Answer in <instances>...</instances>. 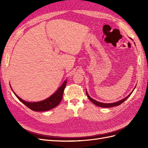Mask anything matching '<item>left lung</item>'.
Returning <instances> with one entry per match:
<instances>
[{
  "label": "left lung",
  "mask_w": 148,
  "mask_h": 148,
  "mask_svg": "<svg viewBox=\"0 0 148 148\" xmlns=\"http://www.w3.org/2000/svg\"><path fill=\"white\" fill-rule=\"evenodd\" d=\"M133 91L134 90H133ZM133 91L130 94V95L127 97L124 98V99L120 100V101H119L118 102H114V103H102V102H98V101H96V100H94L93 99H92V98L88 95L87 91H86V95H87V96L88 97V99L90 100L94 104H95L96 106H99V107H112L119 106V105H120L121 104H122V103H123L125 101H126V99H127V98L132 95V93L133 92Z\"/></svg>",
  "instance_id": "8db88e82"
}]
</instances>
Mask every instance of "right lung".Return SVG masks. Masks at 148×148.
<instances>
[{
  "label": "right lung",
  "instance_id": "right-lung-1",
  "mask_svg": "<svg viewBox=\"0 0 148 148\" xmlns=\"http://www.w3.org/2000/svg\"><path fill=\"white\" fill-rule=\"evenodd\" d=\"M66 84V81H65L64 83L62 84V86L58 89V90L56 92V93L52 95L51 97H49L47 99L44 100L41 102H29L25 101L21 99L20 97L18 96L14 92L15 95L21 102L27 106L28 108L33 110L34 111H46L50 109L54 108L56 106L59 104L61 102L63 97V93Z\"/></svg>",
  "mask_w": 148,
  "mask_h": 148
}]
</instances>
